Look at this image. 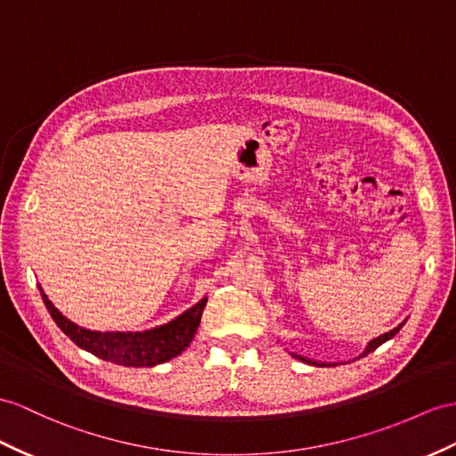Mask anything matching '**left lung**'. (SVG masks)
<instances>
[{
	"mask_svg": "<svg viewBox=\"0 0 456 456\" xmlns=\"http://www.w3.org/2000/svg\"><path fill=\"white\" fill-rule=\"evenodd\" d=\"M406 323V321H403V323L401 325H396L393 330H388V332H385V335H381V337H377V338H373V340H370L368 342V346H365V350L360 354V356L358 358H362V356H368V354L370 352H373L375 348H379L381 346V344L383 342H387V340H391L395 335H396V332L398 330H401L403 329V325ZM292 354V356L294 358H297V360H302V362H307V363H312V365H321V368H323V365H338V363H327V362H315V360H309V358H304V356H299V354H294V352H290Z\"/></svg>",
	"mask_w": 456,
	"mask_h": 456,
	"instance_id": "left-lung-1",
	"label": "left lung"
}]
</instances>
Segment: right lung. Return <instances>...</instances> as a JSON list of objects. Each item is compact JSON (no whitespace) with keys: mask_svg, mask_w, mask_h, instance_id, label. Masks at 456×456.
<instances>
[{"mask_svg":"<svg viewBox=\"0 0 456 456\" xmlns=\"http://www.w3.org/2000/svg\"><path fill=\"white\" fill-rule=\"evenodd\" d=\"M38 290L52 319L55 321V325H58L77 346L94 354L100 360L126 365V368H152V365H159L180 356L193 340L197 327L201 323L203 309L207 305L205 296L203 299H199L193 307L185 309L182 315H177L175 319L168 321V323L149 330L100 332L75 325L73 321L60 314V309L50 302L40 286Z\"/></svg>","mask_w":456,"mask_h":456,"instance_id":"add662e5","label":"right lung"}]
</instances>
